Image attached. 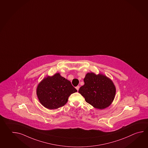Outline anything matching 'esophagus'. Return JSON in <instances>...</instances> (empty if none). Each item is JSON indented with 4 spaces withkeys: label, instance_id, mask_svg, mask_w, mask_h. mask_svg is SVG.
Wrapping results in <instances>:
<instances>
[{
    "label": "esophagus",
    "instance_id": "1",
    "mask_svg": "<svg viewBox=\"0 0 148 148\" xmlns=\"http://www.w3.org/2000/svg\"><path fill=\"white\" fill-rule=\"evenodd\" d=\"M79 86H77L76 87V89L77 90H79Z\"/></svg>",
    "mask_w": 148,
    "mask_h": 148
}]
</instances>
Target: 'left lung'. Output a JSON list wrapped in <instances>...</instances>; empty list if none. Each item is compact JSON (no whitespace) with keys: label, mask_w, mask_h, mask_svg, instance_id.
<instances>
[{"label":"left lung","mask_w":148,"mask_h":148,"mask_svg":"<svg viewBox=\"0 0 148 148\" xmlns=\"http://www.w3.org/2000/svg\"><path fill=\"white\" fill-rule=\"evenodd\" d=\"M84 82V85L79 88V92L86 102L98 109H105L111 104L116 92L111 79L101 74L88 73Z\"/></svg>","instance_id":"8db88e82"}]
</instances>
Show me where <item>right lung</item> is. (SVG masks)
I'll return each mask as SVG.
<instances>
[{
  "label": "right lung",
  "mask_w": 148,
  "mask_h": 148,
  "mask_svg": "<svg viewBox=\"0 0 148 148\" xmlns=\"http://www.w3.org/2000/svg\"><path fill=\"white\" fill-rule=\"evenodd\" d=\"M77 90L71 82L56 73L47 76L38 85L36 93L40 103L47 109H56L66 103L71 94Z\"/></svg>",
  "instance_id": "right-lung-1"
}]
</instances>
